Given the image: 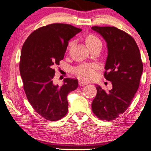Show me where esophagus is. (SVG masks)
Segmentation results:
<instances>
[{
  "mask_svg": "<svg viewBox=\"0 0 151 151\" xmlns=\"http://www.w3.org/2000/svg\"><path fill=\"white\" fill-rule=\"evenodd\" d=\"M79 84L80 86H84L88 84V83L86 82V81H84L83 80H79Z\"/></svg>",
  "mask_w": 151,
  "mask_h": 151,
  "instance_id": "34e87169",
  "label": "esophagus"
}]
</instances>
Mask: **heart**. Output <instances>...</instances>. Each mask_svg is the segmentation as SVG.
<instances>
[{
	"instance_id": "1",
	"label": "heart",
	"mask_w": 151,
	"mask_h": 151,
	"mask_svg": "<svg viewBox=\"0 0 151 151\" xmlns=\"http://www.w3.org/2000/svg\"><path fill=\"white\" fill-rule=\"evenodd\" d=\"M98 42H101V40L93 35H89L86 37V44L89 48ZM70 45H71V42ZM97 70L98 65L96 64L84 63L76 67L74 69L73 72L78 77L89 80L96 77Z\"/></svg>"
}]
</instances>
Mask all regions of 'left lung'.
<instances>
[{"label": "left lung", "mask_w": 151, "mask_h": 151, "mask_svg": "<svg viewBox=\"0 0 151 151\" xmlns=\"http://www.w3.org/2000/svg\"><path fill=\"white\" fill-rule=\"evenodd\" d=\"M107 43L108 56L104 77L112 83L106 92L96 86L97 93L91 104L93 113L99 119L111 121L126 111L139 87L143 72L139 48L130 35L115 27L93 26Z\"/></svg>", "instance_id": "8db88e82"}]
</instances>
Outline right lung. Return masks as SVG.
Segmentation results:
<instances>
[{"instance_id": "obj_1", "label": "right lung", "mask_w": 151, "mask_h": 151, "mask_svg": "<svg viewBox=\"0 0 151 151\" xmlns=\"http://www.w3.org/2000/svg\"><path fill=\"white\" fill-rule=\"evenodd\" d=\"M81 31L69 24H50L33 31L22 45L19 68L24 91L34 110L46 120H60L68 111L67 96L77 89L78 80L65 78L63 85H56L54 68L64 59L69 40Z\"/></svg>"}]
</instances>
